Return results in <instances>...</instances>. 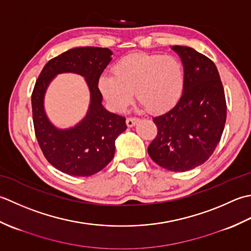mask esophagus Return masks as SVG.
<instances>
[{
  "mask_svg": "<svg viewBox=\"0 0 251 251\" xmlns=\"http://www.w3.org/2000/svg\"><path fill=\"white\" fill-rule=\"evenodd\" d=\"M139 120L140 119L136 118V117H129V118L126 119V125H127V126H133L136 125V122Z\"/></svg>",
  "mask_w": 251,
  "mask_h": 251,
  "instance_id": "1",
  "label": "esophagus"
}]
</instances>
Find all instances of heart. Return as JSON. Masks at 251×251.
<instances>
[{"label": "heart", "instance_id": "b5f03b06", "mask_svg": "<svg viewBox=\"0 0 251 251\" xmlns=\"http://www.w3.org/2000/svg\"><path fill=\"white\" fill-rule=\"evenodd\" d=\"M185 74L175 56L134 53L114 66V74L100 75L99 88L107 104L115 111H125L136 100L150 112L171 109L183 95Z\"/></svg>", "mask_w": 251, "mask_h": 251}]
</instances>
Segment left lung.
Returning <instances> with one entry per match:
<instances>
[{
    "label": "left lung",
    "mask_w": 251,
    "mask_h": 251,
    "mask_svg": "<svg viewBox=\"0 0 251 251\" xmlns=\"http://www.w3.org/2000/svg\"><path fill=\"white\" fill-rule=\"evenodd\" d=\"M180 56L185 86L171 110L152 118L157 136L148 155L169 171L184 172L209 159L221 140L226 120V101L216 65L192 48L175 45Z\"/></svg>",
    "instance_id": "8db88e82"
}]
</instances>
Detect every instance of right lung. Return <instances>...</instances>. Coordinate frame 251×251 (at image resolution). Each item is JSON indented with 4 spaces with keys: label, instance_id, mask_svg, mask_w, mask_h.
I'll return each instance as SVG.
<instances>
[{
    "label": "right lung",
    "instance_id": "1",
    "mask_svg": "<svg viewBox=\"0 0 251 251\" xmlns=\"http://www.w3.org/2000/svg\"><path fill=\"white\" fill-rule=\"evenodd\" d=\"M112 52L106 48H75L50 59L41 71L31 95L35 136L43 155L57 170L75 176H89L104 169L115 155V141L126 131V118L101 105L99 80ZM85 76L90 90V105L85 118L69 129H58L47 118L44 96L58 73Z\"/></svg>",
    "mask_w": 251,
    "mask_h": 251
}]
</instances>
